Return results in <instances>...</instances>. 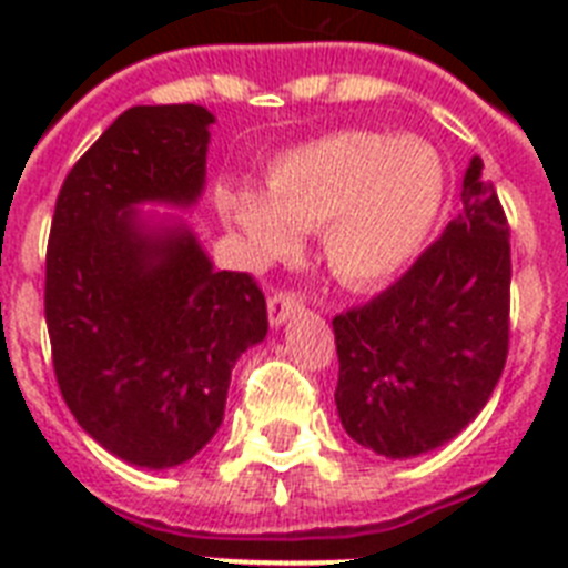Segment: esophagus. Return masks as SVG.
Instances as JSON below:
<instances>
[{
	"mask_svg": "<svg viewBox=\"0 0 568 568\" xmlns=\"http://www.w3.org/2000/svg\"><path fill=\"white\" fill-rule=\"evenodd\" d=\"M301 307H304V301H301L295 293H290V290H278V293H273L267 298V313L275 327L284 324L293 313H298Z\"/></svg>",
	"mask_w": 568,
	"mask_h": 568,
	"instance_id": "34e87169",
	"label": "esophagus"
}]
</instances>
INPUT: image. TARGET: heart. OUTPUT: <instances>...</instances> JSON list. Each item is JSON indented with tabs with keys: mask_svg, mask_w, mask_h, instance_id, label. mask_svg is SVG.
<instances>
[{
	"mask_svg": "<svg viewBox=\"0 0 568 568\" xmlns=\"http://www.w3.org/2000/svg\"><path fill=\"white\" fill-rule=\"evenodd\" d=\"M444 193V159L429 142L341 130L281 153L267 193L233 187L222 204L255 253H287L298 230H321L329 273L349 287H378L424 250Z\"/></svg>",
	"mask_w": 568,
	"mask_h": 568,
	"instance_id": "heart-1",
	"label": "heart"
}]
</instances>
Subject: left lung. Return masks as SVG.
<instances>
[{"mask_svg": "<svg viewBox=\"0 0 568 568\" xmlns=\"http://www.w3.org/2000/svg\"><path fill=\"white\" fill-rule=\"evenodd\" d=\"M471 159L460 215L393 287L335 315L346 435L386 458L429 453L489 400L509 355V222Z\"/></svg>", "mask_w": 568, "mask_h": 568, "instance_id": "obj_1", "label": "left lung"}]
</instances>
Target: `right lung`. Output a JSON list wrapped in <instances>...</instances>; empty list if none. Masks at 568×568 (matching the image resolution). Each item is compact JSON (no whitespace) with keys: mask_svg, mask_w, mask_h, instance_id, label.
I'll return each instance as SVG.
<instances>
[{"mask_svg":"<svg viewBox=\"0 0 568 568\" xmlns=\"http://www.w3.org/2000/svg\"><path fill=\"white\" fill-rule=\"evenodd\" d=\"M199 104L124 110L59 190L44 258V321L59 393L93 440L148 469L215 435L233 364L267 335L250 273L219 270L187 230L153 235L133 204H193L207 128Z\"/></svg>","mask_w":568,"mask_h":568,"instance_id":"add662e5","label":"right lung"}]
</instances>
